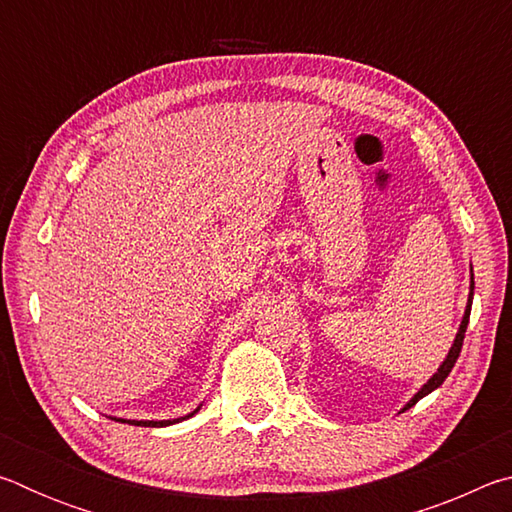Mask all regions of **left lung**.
<instances>
[{
  "instance_id": "left-lung-1",
  "label": "left lung",
  "mask_w": 512,
  "mask_h": 512,
  "mask_svg": "<svg viewBox=\"0 0 512 512\" xmlns=\"http://www.w3.org/2000/svg\"><path fill=\"white\" fill-rule=\"evenodd\" d=\"M472 296H474V273H472V291H470V300H467V309H465V316H463V323H461V329H458V334H456V341H454V345H452V350H449V354H447V359L443 361V366L438 368V372L436 375H433L427 384H424L420 391H418V395L413 397V400L404 406V411L406 409H411V406L418 402V400H422L424 395H429L431 391H436V388L443 384V381L447 379V375L449 372H452V368H454V363H456V359H458V354H461V348H463V339H465V329H467V323H470V309H472Z\"/></svg>"
}]
</instances>
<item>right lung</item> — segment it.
Returning <instances> with one entry per match:
<instances>
[{"mask_svg": "<svg viewBox=\"0 0 512 512\" xmlns=\"http://www.w3.org/2000/svg\"><path fill=\"white\" fill-rule=\"evenodd\" d=\"M196 411H198V409H196ZM196 411L185 415V418H192V415H194ZM185 418H178V420H185ZM178 420H160V422H155V420H121V418H119V422L137 424V427H167V424H173V422H178Z\"/></svg>", "mask_w": 512, "mask_h": 512, "instance_id": "1", "label": "right lung"}]
</instances>
